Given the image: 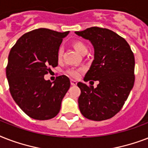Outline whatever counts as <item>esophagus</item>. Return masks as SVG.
I'll return each instance as SVG.
<instances>
[{"mask_svg": "<svg viewBox=\"0 0 148 148\" xmlns=\"http://www.w3.org/2000/svg\"><path fill=\"white\" fill-rule=\"evenodd\" d=\"M76 84H77V82L75 80H71V85L72 86H76Z\"/></svg>", "mask_w": 148, "mask_h": 148, "instance_id": "34e87169", "label": "esophagus"}]
</instances>
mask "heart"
Segmentation results:
<instances>
[{"instance_id":"obj_1","label":"heart","mask_w":148,"mask_h":148,"mask_svg":"<svg viewBox=\"0 0 148 148\" xmlns=\"http://www.w3.org/2000/svg\"><path fill=\"white\" fill-rule=\"evenodd\" d=\"M73 46L74 47V49L79 52V53L82 54V55H85L87 53L88 51V47L84 42L79 40H76L75 42H73ZM62 56H63V49L60 48L58 49V51H57V58L58 61H60L62 58ZM82 69H70L67 70V74L69 76L73 78H76L79 75L80 73H81Z\"/></svg>"}]
</instances>
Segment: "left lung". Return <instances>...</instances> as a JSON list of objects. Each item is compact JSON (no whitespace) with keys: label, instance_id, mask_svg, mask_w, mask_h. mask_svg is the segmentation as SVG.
I'll use <instances>...</instances> for the list:
<instances>
[{"label":"left lung","instance_id":"8db88e82","mask_svg":"<svg viewBox=\"0 0 148 148\" xmlns=\"http://www.w3.org/2000/svg\"><path fill=\"white\" fill-rule=\"evenodd\" d=\"M75 33L94 48V60L84 81H99L96 88L77 83L79 110L89 120L105 121L121 110L134 86V56L127 41L107 28L92 27Z\"/></svg>","mask_w":148,"mask_h":148}]
</instances>
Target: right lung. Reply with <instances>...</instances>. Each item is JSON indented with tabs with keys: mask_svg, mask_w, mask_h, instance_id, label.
<instances>
[{
	"mask_svg": "<svg viewBox=\"0 0 148 148\" xmlns=\"http://www.w3.org/2000/svg\"><path fill=\"white\" fill-rule=\"evenodd\" d=\"M69 32L38 28L23 35L11 48L6 75L11 97L28 116L39 121L55 117L70 87L66 75L54 82L44 79L58 66L57 51Z\"/></svg>",
	"mask_w": 148,
	"mask_h": 148,
	"instance_id": "obj_1",
	"label": "right lung"
}]
</instances>
